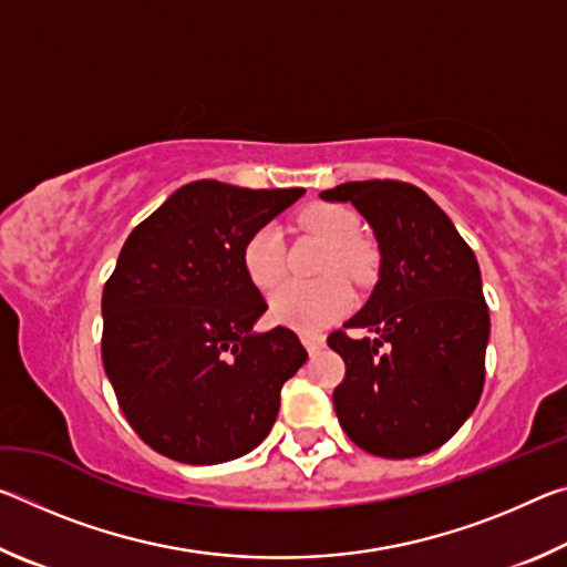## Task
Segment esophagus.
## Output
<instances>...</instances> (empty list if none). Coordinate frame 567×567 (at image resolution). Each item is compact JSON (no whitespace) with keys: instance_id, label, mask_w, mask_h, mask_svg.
I'll return each mask as SVG.
<instances>
[{"instance_id":"1","label":"esophagus","mask_w":567,"mask_h":567,"mask_svg":"<svg viewBox=\"0 0 567 567\" xmlns=\"http://www.w3.org/2000/svg\"><path fill=\"white\" fill-rule=\"evenodd\" d=\"M300 340L307 348V352H320L324 348V334L322 332H315V330H302L300 332Z\"/></svg>"}]
</instances>
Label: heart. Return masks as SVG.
Here are the masks:
<instances>
[{
    "label": "heart",
    "instance_id": "heart-1",
    "mask_svg": "<svg viewBox=\"0 0 567 567\" xmlns=\"http://www.w3.org/2000/svg\"><path fill=\"white\" fill-rule=\"evenodd\" d=\"M305 229L320 235L332 245L324 270H340L352 280L364 282L375 272V255L358 243L360 219L348 207L312 205L300 215ZM243 265L257 287H272L285 275L282 233L277 225H262L247 237L243 247ZM352 290L340 275H328L318 282L287 280L270 297L272 320L300 330H318L350 310Z\"/></svg>",
    "mask_w": 567,
    "mask_h": 567
}]
</instances>
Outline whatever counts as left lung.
<instances>
[{"mask_svg": "<svg viewBox=\"0 0 567 567\" xmlns=\"http://www.w3.org/2000/svg\"><path fill=\"white\" fill-rule=\"evenodd\" d=\"M368 219L380 272L360 312L332 332L344 360L334 412L354 445L405 460L433 453L473 415L485 382L491 315L473 249L425 192L408 182H344L320 192Z\"/></svg>", "mask_w": 567, "mask_h": 567, "instance_id": "left-lung-1", "label": "left lung"}]
</instances>
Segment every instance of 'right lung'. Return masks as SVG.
Returning a JSON list of instances; mask_svg holds the SVG:
<instances>
[{
    "instance_id": "right-lung-1",
    "label": "right lung",
    "mask_w": 567,
    "mask_h": 567,
    "mask_svg": "<svg viewBox=\"0 0 567 567\" xmlns=\"http://www.w3.org/2000/svg\"><path fill=\"white\" fill-rule=\"evenodd\" d=\"M302 192L197 179L124 243L102 292V362L124 417L157 453L227 463L272 430L307 350L280 324L255 332L267 302L243 247Z\"/></svg>"
}]
</instances>
